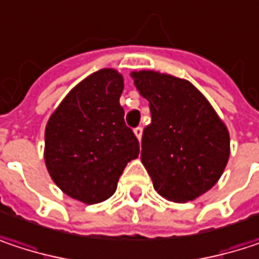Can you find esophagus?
<instances>
[{
    "mask_svg": "<svg viewBox=\"0 0 259 259\" xmlns=\"http://www.w3.org/2000/svg\"><path fill=\"white\" fill-rule=\"evenodd\" d=\"M135 132V135H136V138L141 141V138H142V127H136V129L133 130Z\"/></svg>",
    "mask_w": 259,
    "mask_h": 259,
    "instance_id": "1",
    "label": "esophagus"
}]
</instances>
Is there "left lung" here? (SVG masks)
I'll return each mask as SVG.
<instances>
[{
  "mask_svg": "<svg viewBox=\"0 0 259 259\" xmlns=\"http://www.w3.org/2000/svg\"><path fill=\"white\" fill-rule=\"evenodd\" d=\"M132 78L148 100L151 123L141 160L159 195L186 202L211 189L230 157V133L208 100L189 82L151 70Z\"/></svg>",
  "mask_w": 259,
  "mask_h": 259,
  "instance_id": "obj_1",
  "label": "left lung"
}]
</instances>
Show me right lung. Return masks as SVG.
Segmentation results:
<instances>
[{
  "label": "right lung",
  "instance_id": "1",
  "mask_svg": "<svg viewBox=\"0 0 259 259\" xmlns=\"http://www.w3.org/2000/svg\"><path fill=\"white\" fill-rule=\"evenodd\" d=\"M123 76L102 69L78 83L51 115L45 162L54 183L70 198L97 204L114 195L139 142L120 105Z\"/></svg>",
  "mask_w": 259,
  "mask_h": 259
}]
</instances>
